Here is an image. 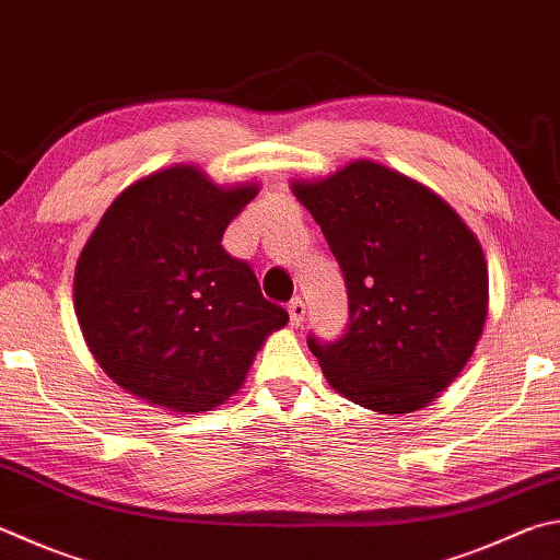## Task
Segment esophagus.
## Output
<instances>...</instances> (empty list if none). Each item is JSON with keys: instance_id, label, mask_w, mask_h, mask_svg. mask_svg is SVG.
<instances>
[{"instance_id": "34e87169", "label": "esophagus", "mask_w": 560, "mask_h": 560, "mask_svg": "<svg viewBox=\"0 0 560 560\" xmlns=\"http://www.w3.org/2000/svg\"><path fill=\"white\" fill-rule=\"evenodd\" d=\"M303 318H306V303H303L301 299H293L289 303V320H291L293 328H299Z\"/></svg>"}]
</instances>
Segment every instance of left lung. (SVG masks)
Listing matches in <instances>:
<instances>
[{
	"label": "left lung",
	"mask_w": 560,
	"mask_h": 560,
	"mask_svg": "<svg viewBox=\"0 0 560 560\" xmlns=\"http://www.w3.org/2000/svg\"><path fill=\"white\" fill-rule=\"evenodd\" d=\"M350 299L338 342L308 340L325 380L377 413H411L448 389L482 338L490 277L475 232L429 186L372 159L293 178Z\"/></svg>",
	"instance_id": "left-lung-1"
}]
</instances>
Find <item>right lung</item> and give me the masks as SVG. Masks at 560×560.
I'll use <instances>...</instances> for the list:
<instances>
[{"label": "right lung", "mask_w": 560, "mask_h": 560, "mask_svg": "<svg viewBox=\"0 0 560 560\" xmlns=\"http://www.w3.org/2000/svg\"><path fill=\"white\" fill-rule=\"evenodd\" d=\"M257 192V180L220 186L174 164L112 200L78 257L73 303L88 350L119 389L174 413L212 411L289 323L249 264L222 249Z\"/></svg>", "instance_id": "add662e5"}]
</instances>
